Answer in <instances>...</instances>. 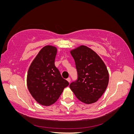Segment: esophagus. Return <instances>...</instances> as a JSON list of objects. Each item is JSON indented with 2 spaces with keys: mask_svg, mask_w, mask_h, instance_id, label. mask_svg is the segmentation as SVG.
Returning a JSON list of instances; mask_svg holds the SVG:
<instances>
[{
  "mask_svg": "<svg viewBox=\"0 0 134 134\" xmlns=\"http://www.w3.org/2000/svg\"><path fill=\"white\" fill-rule=\"evenodd\" d=\"M66 80H67V81H68V82L69 83H70V82L71 79H70V78H68Z\"/></svg>",
  "mask_w": 134,
  "mask_h": 134,
  "instance_id": "obj_1",
  "label": "esophagus"
}]
</instances>
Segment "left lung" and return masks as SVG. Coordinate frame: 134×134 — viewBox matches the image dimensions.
<instances>
[{
    "mask_svg": "<svg viewBox=\"0 0 134 134\" xmlns=\"http://www.w3.org/2000/svg\"><path fill=\"white\" fill-rule=\"evenodd\" d=\"M78 72V79L70 88L81 102L92 104L97 102L107 87L109 74L106 65L96 52L81 45L70 51Z\"/></svg>",
    "mask_w": 134,
    "mask_h": 134,
    "instance_id": "left-lung-1",
    "label": "left lung"
}]
</instances>
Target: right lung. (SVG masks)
<instances>
[{
	"mask_svg": "<svg viewBox=\"0 0 134 134\" xmlns=\"http://www.w3.org/2000/svg\"><path fill=\"white\" fill-rule=\"evenodd\" d=\"M57 48L44 46L28 69L27 84L33 98L40 104L48 106L55 103L69 82L62 78L55 66Z\"/></svg>",
	"mask_w": 134,
	"mask_h": 134,
	"instance_id": "right-lung-1",
	"label": "right lung"
}]
</instances>
